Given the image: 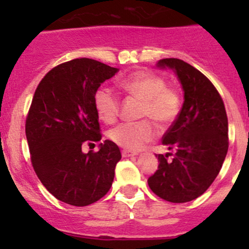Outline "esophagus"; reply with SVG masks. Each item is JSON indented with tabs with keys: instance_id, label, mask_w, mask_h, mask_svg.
I'll return each mask as SVG.
<instances>
[{
	"instance_id": "obj_1",
	"label": "esophagus",
	"mask_w": 249,
	"mask_h": 249,
	"mask_svg": "<svg viewBox=\"0 0 249 249\" xmlns=\"http://www.w3.org/2000/svg\"><path fill=\"white\" fill-rule=\"evenodd\" d=\"M122 154H123V157H124V158H130V157H135V155H137V153L131 152V150L124 149L122 152Z\"/></svg>"
}]
</instances>
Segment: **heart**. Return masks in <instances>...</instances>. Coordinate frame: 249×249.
<instances>
[{"mask_svg": "<svg viewBox=\"0 0 249 249\" xmlns=\"http://www.w3.org/2000/svg\"><path fill=\"white\" fill-rule=\"evenodd\" d=\"M118 85L142 101L140 118H147L137 123H123L109 130V140L119 147L127 150L142 149L158 135V127L153 121L160 127H169L179 115L182 109L180 94L175 88L167 87L166 80L158 74L137 71L120 78ZM94 106L100 119L108 124L114 123L119 115V97L107 87L96 90Z\"/></svg>", "mask_w": 249, "mask_h": 249, "instance_id": "heart-1", "label": "heart"}]
</instances>
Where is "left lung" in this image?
<instances>
[{
  "label": "left lung",
  "instance_id": "8db88e82",
  "mask_svg": "<svg viewBox=\"0 0 249 249\" xmlns=\"http://www.w3.org/2000/svg\"><path fill=\"white\" fill-rule=\"evenodd\" d=\"M158 66L176 72L184 104L162 136V144L175 153L157 155L159 166L148 185L166 201L188 202L202 195L222 169L229 148L227 110L212 82L192 65L170 57L159 60Z\"/></svg>",
  "mask_w": 249,
  "mask_h": 249
}]
</instances>
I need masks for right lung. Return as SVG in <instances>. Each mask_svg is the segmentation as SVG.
I'll return each instance as SVG.
<instances>
[{
    "instance_id": "obj_1",
    "label": "right lung",
    "mask_w": 249,
    "mask_h": 249,
    "mask_svg": "<svg viewBox=\"0 0 249 249\" xmlns=\"http://www.w3.org/2000/svg\"><path fill=\"white\" fill-rule=\"evenodd\" d=\"M118 72L92 59L64 62L39 82L26 117L25 132L31 164L52 195L72 206H88L108 193L122 159L106 140L97 152L84 154L83 144L102 139L94 95Z\"/></svg>"
}]
</instances>
